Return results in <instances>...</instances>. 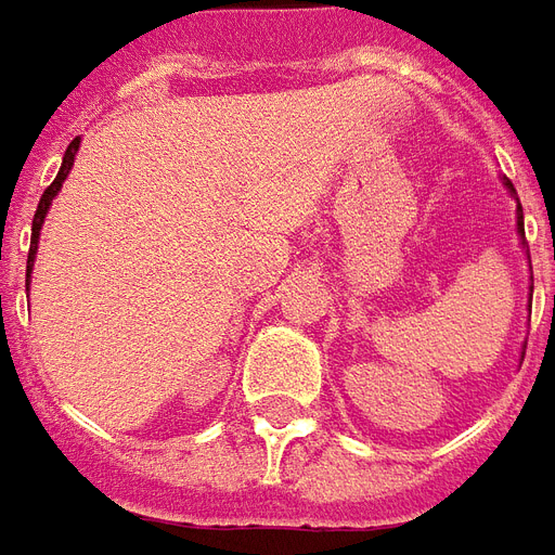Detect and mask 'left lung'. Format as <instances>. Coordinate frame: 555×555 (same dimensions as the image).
Here are the masks:
<instances>
[{"instance_id": "8db88e82", "label": "left lung", "mask_w": 555, "mask_h": 555, "mask_svg": "<svg viewBox=\"0 0 555 555\" xmlns=\"http://www.w3.org/2000/svg\"><path fill=\"white\" fill-rule=\"evenodd\" d=\"M503 188H506L508 194L515 196V184L508 182V179H503ZM515 199H518V196H515ZM518 235H520V246L527 249V241H524V208H520V203H518ZM527 258H529V249H527ZM529 306H532V294H529Z\"/></svg>"}]
</instances>
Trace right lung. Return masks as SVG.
Instances as JSON below:
<instances>
[{"label":"right lung","instance_id":"add662e5","mask_svg":"<svg viewBox=\"0 0 555 555\" xmlns=\"http://www.w3.org/2000/svg\"><path fill=\"white\" fill-rule=\"evenodd\" d=\"M79 146H81V138H76V141L69 143L67 152H64V162H61L59 176H55V182L49 184L47 191H43V196H40V203H37L35 220H31V246H28V261H26V291L31 288V270H35L37 244H40V225H43V220H47L49 205H52V199L59 196L61 184H64V179H67L69 170H73V162H76V152H79Z\"/></svg>","mask_w":555,"mask_h":555}]
</instances>
